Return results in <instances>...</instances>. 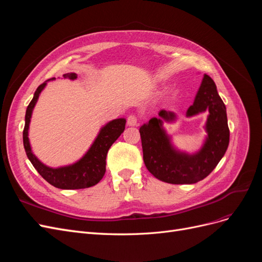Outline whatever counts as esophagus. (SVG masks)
<instances>
[{"label": "esophagus", "mask_w": 262, "mask_h": 262, "mask_svg": "<svg viewBox=\"0 0 262 262\" xmlns=\"http://www.w3.org/2000/svg\"><path fill=\"white\" fill-rule=\"evenodd\" d=\"M126 123H128V125H130V126L137 125L138 124V118L136 116L131 115V116L128 117V120H126Z\"/></svg>", "instance_id": "1"}]
</instances>
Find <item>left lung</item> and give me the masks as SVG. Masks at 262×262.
Masks as SVG:
<instances>
[{"instance_id":"left-lung-1","label":"left lung","mask_w":262,"mask_h":262,"mask_svg":"<svg viewBox=\"0 0 262 262\" xmlns=\"http://www.w3.org/2000/svg\"><path fill=\"white\" fill-rule=\"evenodd\" d=\"M205 112L209 113L203 126L207 136L201 147L192 153L178 148L165 129L164 122L176 121L177 116L173 112L162 109L158 117L150 118L140 126L144 164L155 178L173 185H191L204 179L216 167L228 147L229 130L226 107L215 83L207 74L203 75L186 117L191 118Z\"/></svg>"}]
</instances>
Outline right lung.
Masks as SVG:
<instances>
[{
	"label": "right lung",
	"instance_id": "obj_1",
	"mask_svg": "<svg viewBox=\"0 0 262 262\" xmlns=\"http://www.w3.org/2000/svg\"><path fill=\"white\" fill-rule=\"evenodd\" d=\"M63 78L75 81L77 78V74L67 73L63 74ZM54 80L55 77H52L38 86L33 99H31L26 109L25 128H24L23 132V142L24 147H25L26 150V155L36 170L40 173L41 177L55 188L73 190L95 186L98 184L105 175L107 153L110 146L115 143V141L124 131L126 120L124 118H118L102 125L90 148L76 162L64 166H59V167H50V166L43 164L34 154L33 149H31L28 132L31 116H33L34 108L37 104L38 98L48 82Z\"/></svg>",
	"mask_w": 262,
	"mask_h": 262
}]
</instances>
